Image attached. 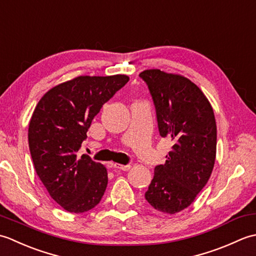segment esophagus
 Listing matches in <instances>:
<instances>
[{"label":"esophagus","instance_id":"1","mask_svg":"<svg viewBox=\"0 0 256 256\" xmlns=\"http://www.w3.org/2000/svg\"><path fill=\"white\" fill-rule=\"evenodd\" d=\"M114 168H116V170H121L123 172H128L130 168H131V165H121V164H113L112 165Z\"/></svg>","mask_w":256,"mask_h":256}]
</instances>
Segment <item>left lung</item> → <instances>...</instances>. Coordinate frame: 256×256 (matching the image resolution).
<instances>
[{"mask_svg":"<svg viewBox=\"0 0 256 256\" xmlns=\"http://www.w3.org/2000/svg\"><path fill=\"white\" fill-rule=\"evenodd\" d=\"M140 77L153 98L160 136L172 142L165 164L155 167L145 199L156 210L175 214L194 202L214 170V108L199 86L182 74L148 69Z\"/></svg>","mask_w":256,"mask_h":256,"instance_id":"1","label":"left lung"}]
</instances>
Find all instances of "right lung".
<instances>
[{
	"label": "right lung",
	"instance_id": "1",
	"mask_svg": "<svg viewBox=\"0 0 256 256\" xmlns=\"http://www.w3.org/2000/svg\"><path fill=\"white\" fill-rule=\"evenodd\" d=\"M128 79L126 74L79 76L48 90L32 112L28 144L36 174L66 211H88L104 194L106 166L78 152L92 120Z\"/></svg>",
	"mask_w": 256,
	"mask_h": 256
}]
</instances>
